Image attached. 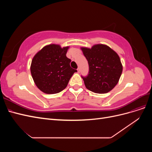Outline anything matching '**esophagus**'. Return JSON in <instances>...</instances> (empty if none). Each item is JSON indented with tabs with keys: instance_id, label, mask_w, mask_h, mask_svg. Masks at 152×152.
I'll list each match as a JSON object with an SVG mask.
<instances>
[{
	"instance_id": "esophagus-1",
	"label": "esophagus",
	"mask_w": 152,
	"mask_h": 152,
	"mask_svg": "<svg viewBox=\"0 0 152 152\" xmlns=\"http://www.w3.org/2000/svg\"><path fill=\"white\" fill-rule=\"evenodd\" d=\"M80 68H77V72L79 73V72H80Z\"/></svg>"
}]
</instances>
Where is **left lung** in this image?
<instances>
[{
  "label": "left lung",
  "mask_w": 152,
  "mask_h": 152,
  "mask_svg": "<svg viewBox=\"0 0 152 152\" xmlns=\"http://www.w3.org/2000/svg\"><path fill=\"white\" fill-rule=\"evenodd\" d=\"M81 49L89 64L88 75L82 76L86 88L95 93H108L117 84L122 72L118 55L103 44Z\"/></svg>",
  "instance_id": "obj_1"
}]
</instances>
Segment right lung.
<instances>
[{"label":"right lung","mask_w":152,"mask_h":152,"mask_svg":"<svg viewBox=\"0 0 152 152\" xmlns=\"http://www.w3.org/2000/svg\"><path fill=\"white\" fill-rule=\"evenodd\" d=\"M68 47L50 44L37 53L31 61L30 71L37 87L43 93L56 94L65 89L77 70L71 68L66 57Z\"/></svg>","instance_id":"right-lung-1"}]
</instances>
